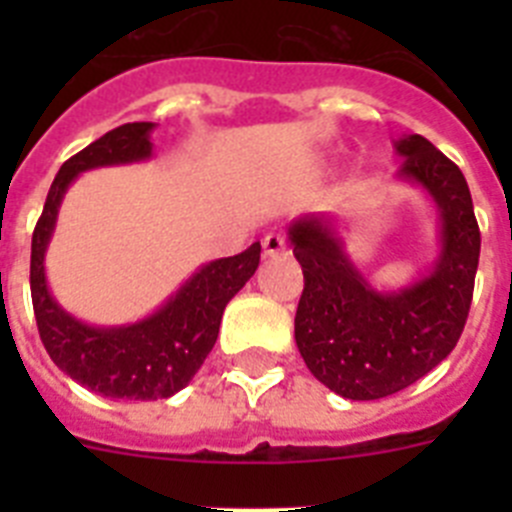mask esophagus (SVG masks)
Wrapping results in <instances>:
<instances>
[{
  "label": "esophagus",
  "mask_w": 512,
  "mask_h": 512,
  "mask_svg": "<svg viewBox=\"0 0 512 512\" xmlns=\"http://www.w3.org/2000/svg\"><path fill=\"white\" fill-rule=\"evenodd\" d=\"M261 246H264V256L266 259H274V256H279V253L287 248V241H284L282 233H269L264 235V241H261Z\"/></svg>",
  "instance_id": "34e87169"
}]
</instances>
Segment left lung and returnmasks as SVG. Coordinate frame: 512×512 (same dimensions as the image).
<instances>
[{
	"label": "left lung",
	"instance_id": "8db88e82",
	"mask_svg": "<svg viewBox=\"0 0 512 512\" xmlns=\"http://www.w3.org/2000/svg\"><path fill=\"white\" fill-rule=\"evenodd\" d=\"M397 179L438 207V259L415 282L382 292L348 259L336 223L300 217L289 225L305 274L295 341L312 377L346 400H379L405 390L454 351L479 264V225L467 179L423 135L395 140Z\"/></svg>",
	"mask_w": 512,
	"mask_h": 512
}]
</instances>
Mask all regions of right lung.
Returning a JSON list of instances; mask_svg holds the SVG:
<instances>
[{"mask_svg":"<svg viewBox=\"0 0 512 512\" xmlns=\"http://www.w3.org/2000/svg\"><path fill=\"white\" fill-rule=\"evenodd\" d=\"M153 122H128L71 156L51 184L33 233L30 292L45 351L63 374L112 400H161L184 390L217 341L223 310L259 269L261 243L200 266L153 315L130 325H89L63 310L48 289L45 251L58 207L76 176L99 166L148 161Z\"/></svg>","mask_w":512,"mask_h":512,"instance_id":"1","label":"right lung"}]
</instances>
